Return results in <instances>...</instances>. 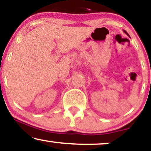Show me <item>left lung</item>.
Returning a JSON list of instances; mask_svg holds the SVG:
<instances>
[{"label": "left lung", "mask_w": 151, "mask_h": 151, "mask_svg": "<svg viewBox=\"0 0 151 151\" xmlns=\"http://www.w3.org/2000/svg\"><path fill=\"white\" fill-rule=\"evenodd\" d=\"M123 32H124V33H125V34H127V35L128 36H129V34H128V33H127V32H126V31H125V30H123Z\"/></svg>", "instance_id": "left-lung-1"}]
</instances>
